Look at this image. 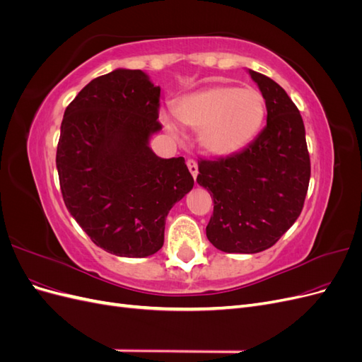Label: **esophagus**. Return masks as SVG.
<instances>
[{"label":"esophagus","mask_w":362,"mask_h":362,"mask_svg":"<svg viewBox=\"0 0 362 362\" xmlns=\"http://www.w3.org/2000/svg\"><path fill=\"white\" fill-rule=\"evenodd\" d=\"M187 168H189L193 178L198 177V163H196L194 160H187Z\"/></svg>","instance_id":"34e87169"}]
</instances>
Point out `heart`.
Instances as JSON below:
<instances>
[{
	"instance_id": "1",
	"label": "heart",
	"mask_w": 362,
	"mask_h": 362,
	"mask_svg": "<svg viewBox=\"0 0 362 362\" xmlns=\"http://www.w3.org/2000/svg\"><path fill=\"white\" fill-rule=\"evenodd\" d=\"M178 122L198 129V140L206 154L228 157L254 140L266 117V101L255 89L235 86H210L184 95L173 105ZM164 129L180 137V129L166 113L160 115Z\"/></svg>"
}]
</instances>
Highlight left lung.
I'll return each instance as SVG.
<instances>
[{
    "label": "left lung",
    "mask_w": 362,
    "mask_h": 362,
    "mask_svg": "<svg viewBox=\"0 0 362 362\" xmlns=\"http://www.w3.org/2000/svg\"><path fill=\"white\" fill-rule=\"evenodd\" d=\"M247 72L266 101L267 125L237 154L202 160L196 178L214 201L206 238L228 254L275 245L299 217L311 175L298 107L269 76Z\"/></svg>",
    "instance_id": "8db88e82"
}]
</instances>
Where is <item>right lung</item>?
I'll return each mask as SVG.
<instances>
[{"label":"right lung","mask_w":362,"mask_h":362,"mask_svg":"<svg viewBox=\"0 0 362 362\" xmlns=\"http://www.w3.org/2000/svg\"><path fill=\"white\" fill-rule=\"evenodd\" d=\"M160 86L140 69L92 80L64 110L57 146L63 201L92 242L117 257L145 258L164 243L170 208L193 189L182 157L161 158Z\"/></svg>","instance_id":"obj_1"}]
</instances>
